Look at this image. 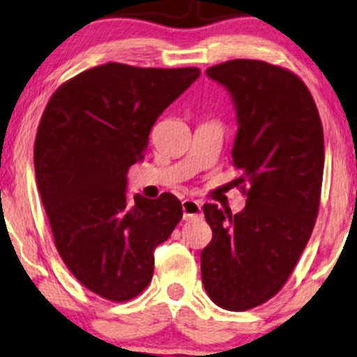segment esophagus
<instances>
[{
	"label": "esophagus",
	"mask_w": 357,
	"mask_h": 357,
	"mask_svg": "<svg viewBox=\"0 0 357 357\" xmlns=\"http://www.w3.org/2000/svg\"><path fill=\"white\" fill-rule=\"evenodd\" d=\"M182 209L185 221H192V219L202 214V203L197 202V199H185L182 203Z\"/></svg>",
	"instance_id": "obj_1"
}]
</instances>
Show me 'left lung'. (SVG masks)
<instances>
[{
	"instance_id": "1",
	"label": "left lung",
	"mask_w": 357,
	"mask_h": 357,
	"mask_svg": "<svg viewBox=\"0 0 357 357\" xmlns=\"http://www.w3.org/2000/svg\"><path fill=\"white\" fill-rule=\"evenodd\" d=\"M206 76L226 87L236 107L232 159L247 202L237 214L203 206L213 238L202 252V280L214 304L241 312L284 286L309 242L324 178V128L307 86L284 68L231 60Z\"/></svg>"
}]
</instances>
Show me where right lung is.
<instances>
[{
	"instance_id": "add662e5",
	"label": "right lung",
	"mask_w": 357,
	"mask_h": 357,
	"mask_svg": "<svg viewBox=\"0 0 357 357\" xmlns=\"http://www.w3.org/2000/svg\"><path fill=\"white\" fill-rule=\"evenodd\" d=\"M198 68L107 63L66 81L43 110L33 146L38 193L56 250L97 296L125 302L153 280L154 250L182 219L172 193L126 197L159 115L198 79Z\"/></svg>"
}]
</instances>
